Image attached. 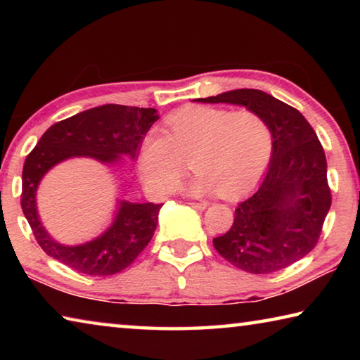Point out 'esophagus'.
<instances>
[{
  "label": "esophagus",
  "instance_id": "1",
  "mask_svg": "<svg viewBox=\"0 0 360 360\" xmlns=\"http://www.w3.org/2000/svg\"><path fill=\"white\" fill-rule=\"evenodd\" d=\"M191 206L195 210H198V211H203V210H206L208 203H206V202H193V203H191Z\"/></svg>",
  "mask_w": 360,
  "mask_h": 360
}]
</instances>
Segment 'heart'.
Returning a JSON list of instances; mask_svg holds the SVG:
<instances>
[{
  "label": "heart",
  "mask_w": 360,
  "mask_h": 360,
  "mask_svg": "<svg viewBox=\"0 0 360 360\" xmlns=\"http://www.w3.org/2000/svg\"><path fill=\"white\" fill-rule=\"evenodd\" d=\"M271 152V129L259 112L193 105L168 115L165 136L149 133L143 139L138 169L150 192L165 195L191 160L198 173L182 187L187 193L221 191L225 197H236L257 182Z\"/></svg>",
  "instance_id": "b5f03b06"
}]
</instances>
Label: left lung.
<instances>
[{
	"label": "left lung",
	"instance_id": "1",
	"mask_svg": "<svg viewBox=\"0 0 360 360\" xmlns=\"http://www.w3.org/2000/svg\"><path fill=\"white\" fill-rule=\"evenodd\" d=\"M200 103H229L259 112L271 129L270 165L257 191L235 210L230 230L212 240L231 265L268 275L313 251L332 205L324 149L308 120L275 96L238 89Z\"/></svg>",
	"mask_w": 360,
	"mask_h": 360
}]
</instances>
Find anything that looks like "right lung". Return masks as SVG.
I'll use <instances>...</instances> for the list:
<instances>
[{
	"instance_id": "obj_1",
	"label": "right lung",
	"mask_w": 360,
	"mask_h": 360,
	"mask_svg": "<svg viewBox=\"0 0 360 360\" xmlns=\"http://www.w3.org/2000/svg\"><path fill=\"white\" fill-rule=\"evenodd\" d=\"M158 119L154 108L103 105L53 124L30 152L22 172V211L47 255L77 273L109 276L125 270L148 246L162 205L117 200L114 221L96 238L76 246L53 240L38 214L36 192L49 169L72 157L115 165L135 158L146 133Z\"/></svg>"
}]
</instances>
